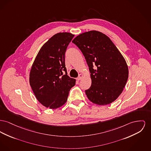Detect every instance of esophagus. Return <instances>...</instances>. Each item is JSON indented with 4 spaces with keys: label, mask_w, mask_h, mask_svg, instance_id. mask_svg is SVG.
Wrapping results in <instances>:
<instances>
[{
    "label": "esophagus",
    "mask_w": 151,
    "mask_h": 151,
    "mask_svg": "<svg viewBox=\"0 0 151 151\" xmlns=\"http://www.w3.org/2000/svg\"><path fill=\"white\" fill-rule=\"evenodd\" d=\"M83 74H80V75H79V76L78 77V78H77V80H81V79L83 78Z\"/></svg>",
    "instance_id": "1"
}]
</instances>
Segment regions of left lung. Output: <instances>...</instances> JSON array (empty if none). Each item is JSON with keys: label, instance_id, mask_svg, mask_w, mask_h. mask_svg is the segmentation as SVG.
<instances>
[{"label": "left lung", "instance_id": "1", "mask_svg": "<svg viewBox=\"0 0 151 151\" xmlns=\"http://www.w3.org/2000/svg\"><path fill=\"white\" fill-rule=\"evenodd\" d=\"M72 43L81 50L88 65L92 84L85 91L88 99L100 106L114 101L128 78V65L122 53L107 36L98 31L82 33Z\"/></svg>", "mask_w": 151, "mask_h": 151}]
</instances>
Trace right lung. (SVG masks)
<instances>
[{
  "label": "right lung",
  "instance_id": "add662e5",
  "mask_svg": "<svg viewBox=\"0 0 151 151\" xmlns=\"http://www.w3.org/2000/svg\"><path fill=\"white\" fill-rule=\"evenodd\" d=\"M73 37L69 32L54 35L41 47L32 64L29 84L37 100L47 108L63 106L75 85L76 80L67 75L65 65V53Z\"/></svg>",
  "mask_w": 151,
  "mask_h": 151
}]
</instances>
